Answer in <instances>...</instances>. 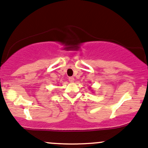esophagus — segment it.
<instances>
[{"mask_svg":"<svg viewBox=\"0 0 148 148\" xmlns=\"http://www.w3.org/2000/svg\"><path fill=\"white\" fill-rule=\"evenodd\" d=\"M68 80H69V81L71 82V83H73L75 79H74L73 77H70L69 78H68Z\"/></svg>","mask_w":148,"mask_h":148,"instance_id":"esophagus-1","label":"esophagus"}]
</instances>
